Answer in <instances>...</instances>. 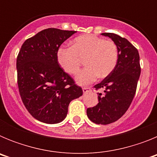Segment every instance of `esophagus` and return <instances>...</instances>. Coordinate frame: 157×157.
I'll return each instance as SVG.
<instances>
[{"label":"esophagus","instance_id":"34e87169","mask_svg":"<svg viewBox=\"0 0 157 157\" xmlns=\"http://www.w3.org/2000/svg\"><path fill=\"white\" fill-rule=\"evenodd\" d=\"M90 90H91L90 87L85 86V87H83V88H82V91H83V93H84V94H86V93L90 92Z\"/></svg>","mask_w":157,"mask_h":157}]
</instances>
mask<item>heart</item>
<instances>
[{"mask_svg": "<svg viewBox=\"0 0 157 157\" xmlns=\"http://www.w3.org/2000/svg\"><path fill=\"white\" fill-rule=\"evenodd\" d=\"M118 57L119 52L114 41L91 34L76 37L72 46L61 45L56 52L58 63L68 74H76L81 66V58H86L87 67L76 77L80 85H87L99 76L105 78L110 75L117 64Z\"/></svg>", "mask_w": 157, "mask_h": 157, "instance_id": "heart-1", "label": "heart"}]
</instances>
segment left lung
<instances>
[{
	"mask_svg": "<svg viewBox=\"0 0 157 157\" xmlns=\"http://www.w3.org/2000/svg\"><path fill=\"white\" fill-rule=\"evenodd\" d=\"M117 45L119 57L116 67L103 81L94 86L98 104L88 108L87 116L97 124L106 125L116 122L125 114L135 95L141 74L138 49L124 37L113 33H103Z\"/></svg>",
	"mask_w": 157,
	"mask_h": 157,
	"instance_id": "left-lung-1",
	"label": "left lung"
}]
</instances>
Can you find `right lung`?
<instances>
[{
    "label": "right lung",
    "instance_id": "obj_1",
    "mask_svg": "<svg viewBox=\"0 0 157 157\" xmlns=\"http://www.w3.org/2000/svg\"><path fill=\"white\" fill-rule=\"evenodd\" d=\"M76 31L48 28L23 42L16 59L17 82L23 105L36 120L58 123L82 90L59 66L56 52Z\"/></svg>",
    "mask_w": 157,
    "mask_h": 157
}]
</instances>
